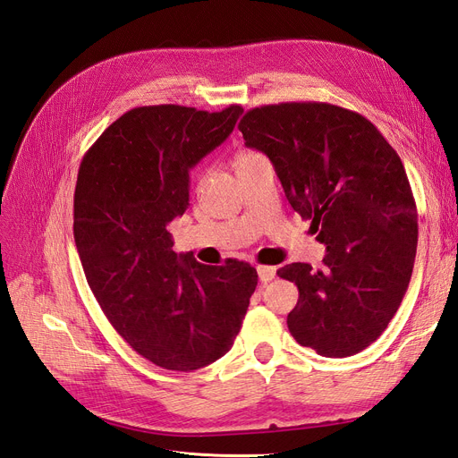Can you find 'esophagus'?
Listing matches in <instances>:
<instances>
[{
  "mask_svg": "<svg viewBox=\"0 0 458 458\" xmlns=\"http://www.w3.org/2000/svg\"><path fill=\"white\" fill-rule=\"evenodd\" d=\"M258 275L261 283H269L276 276V269L271 266H258Z\"/></svg>",
  "mask_w": 458,
  "mask_h": 458,
  "instance_id": "obj_1",
  "label": "esophagus"
}]
</instances>
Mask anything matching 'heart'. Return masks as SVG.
Returning <instances> with one entry per match:
<instances>
[{
  "instance_id": "1",
  "label": "heart",
  "mask_w": 458,
  "mask_h": 458,
  "mask_svg": "<svg viewBox=\"0 0 458 458\" xmlns=\"http://www.w3.org/2000/svg\"><path fill=\"white\" fill-rule=\"evenodd\" d=\"M259 158H261L259 152L250 150V148H242V150L237 152V155H234L233 165H234V170H242V168H246V165L254 164V162L259 160Z\"/></svg>"
}]
</instances>
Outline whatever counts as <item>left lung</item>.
<instances>
[{
    "label": "left lung",
    "instance_id": "left-lung-1",
    "mask_svg": "<svg viewBox=\"0 0 458 458\" xmlns=\"http://www.w3.org/2000/svg\"><path fill=\"white\" fill-rule=\"evenodd\" d=\"M239 130L269 157L290 206L327 246L323 269L298 261L276 271L300 293L290 335L325 357L359 353L392 321L417 256L403 162L365 116L328 103L256 106Z\"/></svg>",
    "mask_w": 458,
    "mask_h": 458
}]
</instances>
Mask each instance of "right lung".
I'll return each mask as SVG.
<instances>
[{
	"instance_id": "right-lung-1",
	"label": "right lung",
	"mask_w": 458,
	"mask_h": 458,
	"mask_svg": "<svg viewBox=\"0 0 458 458\" xmlns=\"http://www.w3.org/2000/svg\"><path fill=\"white\" fill-rule=\"evenodd\" d=\"M242 114L192 106H137L103 131L80 164L74 241L110 325L147 361L191 372L237 338L256 269L177 256L168 225L189 206V170L224 143Z\"/></svg>"
}]
</instances>
